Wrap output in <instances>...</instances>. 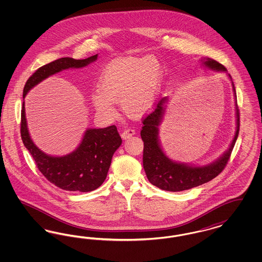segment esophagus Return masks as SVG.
Segmentation results:
<instances>
[{
	"mask_svg": "<svg viewBox=\"0 0 262 262\" xmlns=\"http://www.w3.org/2000/svg\"><path fill=\"white\" fill-rule=\"evenodd\" d=\"M135 134H136V130L133 127H128V128L125 129L124 132H122L121 137L124 139H126V138H129V137L135 136Z\"/></svg>",
	"mask_w": 262,
	"mask_h": 262,
	"instance_id": "obj_1",
	"label": "esophagus"
}]
</instances>
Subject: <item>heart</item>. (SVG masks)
<instances>
[{"mask_svg":"<svg viewBox=\"0 0 262 262\" xmlns=\"http://www.w3.org/2000/svg\"><path fill=\"white\" fill-rule=\"evenodd\" d=\"M161 82V68L152 57L122 58L111 62L98 82L99 92L91 94L97 112L108 117L116 115L112 102H120L130 115L148 111Z\"/></svg>","mask_w":262,"mask_h":262,"instance_id":"1","label":"heart"}]
</instances>
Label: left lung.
I'll return each instance as SVG.
<instances>
[{
    "mask_svg": "<svg viewBox=\"0 0 262 262\" xmlns=\"http://www.w3.org/2000/svg\"><path fill=\"white\" fill-rule=\"evenodd\" d=\"M202 64L217 72H227L223 64L212 59H202ZM229 75L232 80L231 75ZM236 99V89L232 81ZM168 97L158 102L155 109L143 119L140 136L143 140V168L147 179L153 186L168 191H182L205 184L224 170L235 146L239 130V113L236 103L237 126L234 138L228 150L216 161L205 166H192L171 160L163 151L159 141V125L163 121Z\"/></svg>",
    "mask_w": 262,
    "mask_h": 262,
    "instance_id": "obj_1",
    "label": "left lung"
}]
</instances>
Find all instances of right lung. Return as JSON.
I'll return each instance as SVG.
<instances>
[{
	"mask_svg": "<svg viewBox=\"0 0 262 262\" xmlns=\"http://www.w3.org/2000/svg\"><path fill=\"white\" fill-rule=\"evenodd\" d=\"M98 54L84 60L61 58L49 62L31 75L24 88L27 92L51 75L68 69H80L97 60ZM20 135L26 149L32 155L39 171L56 187L70 191L88 192L105 181L115 151L122 144L116 125L104 128H88L77 148L63 156H51L39 149L32 141L25 118V101L21 110Z\"/></svg>",
	"mask_w": 262,
	"mask_h": 262,
	"instance_id": "obj_1",
	"label": "right lung"
}]
</instances>
